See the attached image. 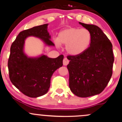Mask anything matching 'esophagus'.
<instances>
[{"mask_svg": "<svg viewBox=\"0 0 122 122\" xmlns=\"http://www.w3.org/2000/svg\"><path fill=\"white\" fill-rule=\"evenodd\" d=\"M69 61L67 59V57L64 58L63 61V63L64 66H67V65L69 64Z\"/></svg>", "mask_w": 122, "mask_h": 122, "instance_id": "obj_1", "label": "esophagus"}]
</instances>
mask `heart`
Listing matches in <instances>:
<instances>
[{
    "label": "heart",
    "instance_id": "heart-1",
    "mask_svg": "<svg viewBox=\"0 0 122 122\" xmlns=\"http://www.w3.org/2000/svg\"><path fill=\"white\" fill-rule=\"evenodd\" d=\"M92 41V35L85 28H69L59 32L56 41L57 46L66 45V50L70 55L77 56L87 50Z\"/></svg>",
    "mask_w": 122,
    "mask_h": 122
}]
</instances>
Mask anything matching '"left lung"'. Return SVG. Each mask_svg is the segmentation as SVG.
<instances>
[{
	"mask_svg": "<svg viewBox=\"0 0 122 122\" xmlns=\"http://www.w3.org/2000/svg\"><path fill=\"white\" fill-rule=\"evenodd\" d=\"M90 31V46L80 56H69L67 65L69 87L79 97L100 94L108 85L112 75L114 56L112 45L107 35L95 25L79 22Z\"/></svg>",
	"mask_w": 122,
	"mask_h": 122,
	"instance_id": "8db88e82",
	"label": "left lung"
}]
</instances>
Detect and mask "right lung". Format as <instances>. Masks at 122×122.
I'll use <instances>...</instances> for the list:
<instances>
[{
    "label": "right lung",
    "mask_w": 122,
    "mask_h": 122,
    "mask_svg": "<svg viewBox=\"0 0 122 122\" xmlns=\"http://www.w3.org/2000/svg\"><path fill=\"white\" fill-rule=\"evenodd\" d=\"M48 24L24 30L12 43L8 60L11 82L23 94L31 98L44 95L48 91L51 78L55 70L63 66V55L49 58L46 55L28 57L24 53V45L28 36L40 38L48 46H54L47 30Z\"/></svg>",
    "instance_id": "add662e5"
}]
</instances>
